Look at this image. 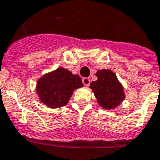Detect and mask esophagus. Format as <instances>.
I'll return each instance as SVG.
<instances>
[{
    "instance_id": "1",
    "label": "esophagus",
    "mask_w": 160,
    "mask_h": 160,
    "mask_svg": "<svg viewBox=\"0 0 160 160\" xmlns=\"http://www.w3.org/2000/svg\"><path fill=\"white\" fill-rule=\"evenodd\" d=\"M82 82H83V84L85 85V86H89L91 83V80L89 79V78H83L82 79Z\"/></svg>"
}]
</instances>
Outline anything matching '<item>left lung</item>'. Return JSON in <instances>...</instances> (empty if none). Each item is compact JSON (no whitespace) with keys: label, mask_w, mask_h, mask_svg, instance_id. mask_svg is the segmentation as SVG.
I'll return each instance as SVG.
<instances>
[{"label":"left lung","mask_w":160,"mask_h":160,"mask_svg":"<svg viewBox=\"0 0 160 160\" xmlns=\"http://www.w3.org/2000/svg\"><path fill=\"white\" fill-rule=\"evenodd\" d=\"M98 80L90 84L98 103L105 110L118 107L125 98L123 87L111 70H98Z\"/></svg>","instance_id":"left-lung-1"}]
</instances>
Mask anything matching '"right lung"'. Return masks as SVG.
<instances>
[{"instance_id": "obj_1", "label": "right lung", "mask_w": 160, "mask_h": 160, "mask_svg": "<svg viewBox=\"0 0 160 160\" xmlns=\"http://www.w3.org/2000/svg\"><path fill=\"white\" fill-rule=\"evenodd\" d=\"M83 86L78 74L58 68L38 80L36 90L42 104L49 108H59L68 103L73 91Z\"/></svg>"}]
</instances>
